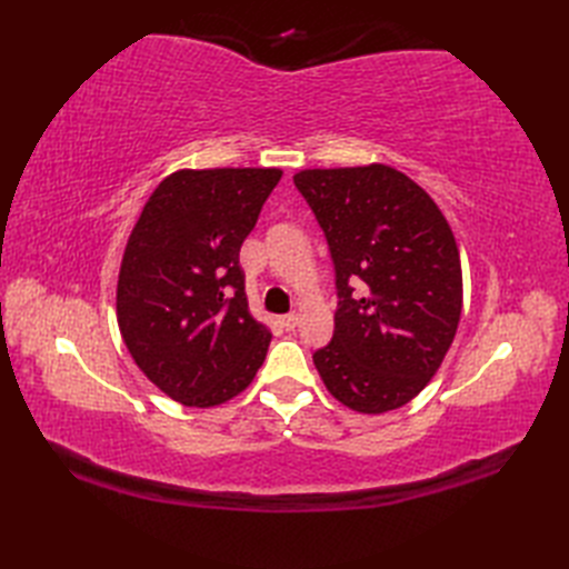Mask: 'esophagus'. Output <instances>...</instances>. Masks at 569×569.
<instances>
[{"label": "esophagus", "instance_id": "obj_1", "mask_svg": "<svg viewBox=\"0 0 569 569\" xmlns=\"http://www.w3.org/2000/svg\"><path fill=\"white\" fill-rule=\"evenodd\" d=\"M280 325L284 327V330H287V332H291V330H297V327H299V316H297V313H289V316H282V318H280Z\"/></svg>", "mask_w": 569, "mask_h": 569}]
</instances>
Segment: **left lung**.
<instances>
[{
  "label": "left lung",
  "instance_id": "left-lung-1",
  "mask_svg": "<svg viewBox=\"0 0 569 569\" xmlns=\"http://www.w3.org/2000/svg\"><path fill=\"white\" fill-rule=\"evenodd\" d=\"M295 184L335 263V335L313 353L322 382L368 416L401 408L432 380L460 322L449 222L418 182L382 163L301 170Z\"/></svg>",
  "mask_w": 569,
  "mask_h": 569
}]
</instances>
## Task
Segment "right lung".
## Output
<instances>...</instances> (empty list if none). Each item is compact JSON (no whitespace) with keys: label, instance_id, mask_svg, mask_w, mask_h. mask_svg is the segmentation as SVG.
Segmentation results:
<instances>
[{"label":"right lung","instance_id":"add662e5","mask_svg":"<svg viewBox=\"0 0 569 569\" xmlns=\"http://www.w3.org/2000/svg\"><path fill=\"white\" fill-rule=\"evenodd\" d=\"M280 168L178 170L132 228L116 308L126 347L149 380L189 408L244 391L270 332L249 313L239 249Z\"/></svg>","mask_w":569,"mask_h":569}]
</instances>
